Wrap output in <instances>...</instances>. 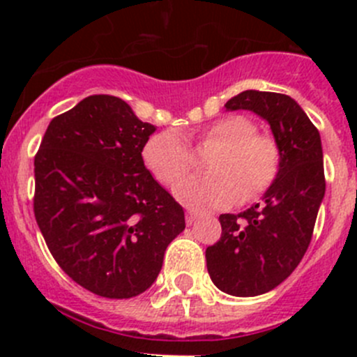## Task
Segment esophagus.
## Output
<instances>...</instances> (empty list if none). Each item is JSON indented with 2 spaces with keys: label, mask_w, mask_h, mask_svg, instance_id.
Returning <instances> with one entry per match:
<instances>
[{
  "label": "esophagus",
  "mask_w": 357,
  "mask_h": 357,
  "mask_svg": "<svg viewBox=\"0 0 357 357\" xmlns=\"http://www.w3.org/2000/svg\"><path fill=\"white\" fill-rule=\"evenodd\" d=\"M197 219H199V215H197L195 212H192V211H188V212H186V225H188V226L195 225V222H197Z\"/></svg>",
  "instance_id": "esophagus-1"
}]
</instances>
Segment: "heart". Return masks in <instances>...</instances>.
<instances>
[{
  "label": "heart",
  "mask_w": 357,
  "mask_h": 357,
  "mask_svg": "<svg viewBox=\"0 0 357 357\" xmlns=\"http://www.w3.org/2000/svg\"><path fill=\"white\" fill-rule=\"evenodd\" d=\"M200 145H221L212 157L207 176H190L174 188L176 199L193 208H221L240 199L252 200L275 183L282 152L275 138L257 135V128L242 115H228L197 136ZM143 160L162 185H174L193 165V153L176 129L150 136Z\"/></svg>",
  "instance_id": "b5f03b06"
}]
</instances>
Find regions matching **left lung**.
Masks as SVG:
<instances>
[{
	"label": "left lung",
	"instance_id": "obj_1",
	"mask_svg": "<svg viewBox=\"0 0 357 357\" xmlns=\"http://www.w3.org/2000/svg\"><path fill=\"white\" fill-rule=\"evenodd\" d=\"M225 107L264 119L282 152L278 176L261 204L219 215L221 238L205 250L219 290L254 297L289 278L311 243L326 186L321 138L301 105L282 93L247 89Z\"/></svg>",
	"mask_w": 357,
	"mask_h": 357
}]
</instances>
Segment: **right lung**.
<instances>
[{"instance_id": "add662e5", "label": "right lung", "mask_w": 357, "mask_h": 357, "mask_svg": "<svg viewBox=\"0 0 357 357\" xmlns=\"http://www.w3.org/2000/svg\"><path fill=\"white\" fill-rule=\"evenodd\" d=\"M155 126L93 95L50 122L34 157V215L60 268L86 290L131 298L152 287L185 211L142 152Z\"/></svg>"}]
</instances>
